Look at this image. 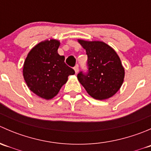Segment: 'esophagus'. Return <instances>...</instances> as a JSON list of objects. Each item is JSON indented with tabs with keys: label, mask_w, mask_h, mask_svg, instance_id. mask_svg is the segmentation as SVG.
<instances>
[{
	"label": "esophagus",
	"mask_w": 151,
	"mask_h": 151,
	"mask_svg": "<svg viewBox=\"0 0 151 151\" xmlns=\"http://www.w3.org/2000/svg\"><path fill=\"white\" fill-rule=\"evenodd\" d=\"M74 71H75L76 74H77V73H78V71H79V66H78V65H76V66L74 67Z\"/></svg>",
	"instance_id": "1"
}]
</instances>
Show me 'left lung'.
Segmentation results:
<instances>
[{"instance_id": "obj_1", "label": "left lung", "mask_w": 151, "mask_h": 151, "mask_svg": "<svg viewBox=\"0 0 151 151\" xmlns=\"http://www.w3.org/2000/svg\"><path fill=\"white\" fill-rule=\"evenodd\" d=\"M78 42L86 50L88 72H80L77 79L95 99L104 100L115 95L122 85L125 71L119 56L110 46L100 41Z\"/></svg>"}]
</instances>
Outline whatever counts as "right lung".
I'll return each instance as SVG.
<instances>
[{"mask_svg": "<svg viewBox=\"0 0 151 151\" xmlns=\"http://www.w3.org/2000/svg\"><path fill=\"white\" fill-rule=\"evenodd\" d=\"M60 42L50 39L41 42L29 52L23 65V77L28 88L46 100L54 98L75 74L65 63V57L58 53Z\"/></svg>", "mask_w": 151, "mask_h": 151, "instance_id": "right-lung-1", "label": "right lung"}]
</instances>
